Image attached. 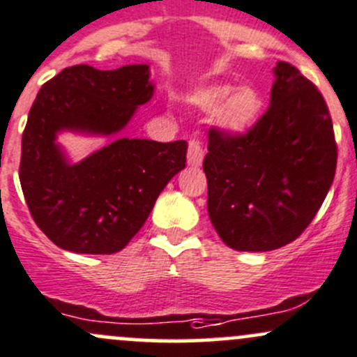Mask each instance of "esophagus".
I'll use <instances>...</instances> for the list:
<instances>
[{
    "instance_id": "obj_1",
    "label": "esophagus",
    "mask_w": 357,
    "mask_h": 357,
    "mask_svg": "<svg viewBox=\"0 0 357 357\" xmlns=\"http://www.w3.org/2000/svg\"><path fill=\"white\" fill-rule=\"evenodd\" d=\"M205 150L198 140H190L188 145V164L190 166H202L204 162Z\"/></svg>"
}]
</instances>
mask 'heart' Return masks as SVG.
Wrapping results in <instances>:
<instances>
[{"label": "heart", "mask_w": 357, "mask_h": 357, "mask_svg": "<svg viewBox=\"0 0 357 357\" xmlns=\"http://www.w3.org/2000/svg\"><path fill=\"white\" fill-rule=\"evenodd\" d=\"M190 102L202 109L217 108L213 114V123L227 135H245L253 128L260 119L264 109L261 93L251 85H210L200 89L190 96Z\"/></svg>", "instance_id": "1"}]
</instances>
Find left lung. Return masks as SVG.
<instances>
[{
  "label": "left lung",
  "mask_w": 357,
  "mask_h": 357,
  "mask_svg": "<svg viewBox=\"0 0 357 357\" xmlns=\"http://www.w3.org/2000/svg\"><path fill=\"white\" fill-rule=\"evenodd\" d=\"M267 112L245 135L208 131V215L232 250L270 251L310 226L332 186L337 145L327 104L279 61Z\"/></svg>",
  "instance_id": "8db88e82"
}]
</instances>
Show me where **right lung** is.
Here are the masks:
<instances>
[{
	"instance_id": "right-lung-1",
	"label": "right lung",
	"mask_w": 357,
	"mask_h": 357,
	"mask_svg": "<svg viewBox=\"0 0 357 357\" xmlns=\"http://www.w3.org/2000/svg\"><path fill=\"white\" fill-rule=\"evenodd\" d=\"M152 93L149 65H75L40 87L22 137L20 185L30 215L56 246L85 255L123 250L185 169V140L116 137L77 164L56 144L65 130L114 137Z\"/></svg>"
}]
</instances>
